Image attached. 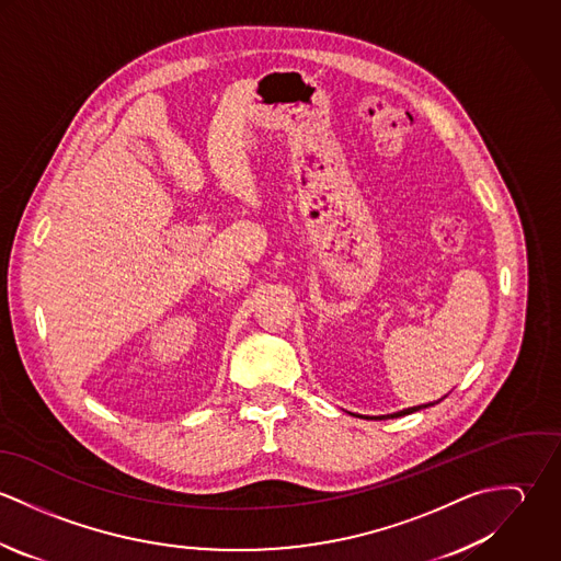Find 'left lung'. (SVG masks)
<instances>
[{
    "label": "left lung",
    "instance_id": "1",
    "mask_svg": "<svg viewBox=\"0 0 561 561\" xmlns=\"http://www.w3.org/2000/svg\"><path fill=\"white\" fill-rule=\"evenodd\" d=\"M440 401V400H438ZM438 401H432V403H421V405H412V408H403V410H398V412H393V414H382V416H376V419H393V416H403V414H410V412H416V410H421V408H427V405H434V403H438Z\"/></svg>",
    "mask_w": 561,
    "mask_h": 561
}]
</instances>
